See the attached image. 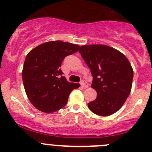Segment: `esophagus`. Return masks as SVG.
Here are the masks:
<instances>
[{
    "label": "esophagus",
    "mask_w": 152,
    "mask_h": 152,
    "mask_svg": "<svg viewBox=\"0 0 152 152\" xmlns=\"http://www.w3.org/2000/svg\"><path fill=\"white\" fill-rule=\"evenodd\" d=\"M80 84H81V87H84V88H87V87H89L88 84H87V81H86V80H84V79L81 80Z\"/></svg>",
    "instance_id": "34e87169"
}]
</instances>
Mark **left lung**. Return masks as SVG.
<instances>
[{
	"label": "left lung",
	"instance_id": "left-lung-1",
	"mask_svg": "<svg viewBox=\"0 0 152 152\" xmlns=\"http://www.w3.org/2000/svg\"><path fill=\"white\" fill-rule=\"evenodd\" d=\"M79 52L93 77L97 98L88 108L99 116H109L122 106L130 93L133 71L122 53L106 45H85Z\"/></svg>",
	"mask_w": 152,
	"mask_h": 152
}]
</instances>
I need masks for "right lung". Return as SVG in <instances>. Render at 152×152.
Segmentation results:
<instances>
[{"label": "right lung", "mask_w": 152, "mask_h": 152, "mask_svg": "<svg viewBox=\"0 0 152 152\" xmlns=\"http://www.w3.org/2000/svg\"><path fill=\"white\" fill-rule=\"evenodd\" d=\"M79 46L61 41L38 46L28 54L22 76L28 99L39 111L52 113L66 105L71 91L80 84L68 82L60 69L65 57Z\"/></svg>", "instance_id": "1"}]
</instances>
